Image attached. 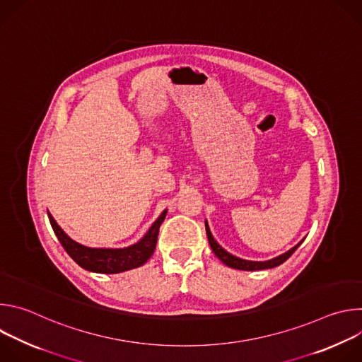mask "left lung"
I'll list each match as a JSON object with an SVG mask.
<instances>
[{
  "label": "left lung",
  "mask_w": 362,
  "mask_h": 362,
  "mask_svg": "<svg viewBox=\"0 0 362 362\" xmlns=\"http://www.w3.org/2000/svg\"><path fill=\"white\" fill-rule=\"evenodd\" d=\"M206 226V235H208V240H209V245L214 250V253L219 257V259L226 265V267H230V268H235V269H240V271H261V269H269V268H275L281 264H284L288 257L298 249V246L302 243L299 242L296 246H293L291 250H288L286 253L278 256V257H274V259L271 261H265V262H253V261H245V259H240V257H236L230 253H228L212 236L211 230H209V226L208 223H204Z\"/></svg>",
  "instance_id": "obj_1"
}]
</instances>
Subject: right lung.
Masks as SVG:
<instances>
[{
	"label": "right lung",
	"mask_w": 362,
	"mask_h": 362,
	"mask_svg": "<svg viewBox=\"0 0 362 362\" xmlns=\"http://www.w3.org/2000/svg\"><path fill=\"white\" fill-rule=\"evenodd\" d=\"M166 214L168 211H165L158 218V221L151 225L148 232L137 243L123 249H95L83 246L69 238L49 214L48 219L60 243L73 257L76 264L87 271L97 274H119L133 268H139L150 259V256L153 255L154 249H156L159 229L166 218Z\"/></svg>",
	"instance_id": "right-lung-1"
}]
</instances>
